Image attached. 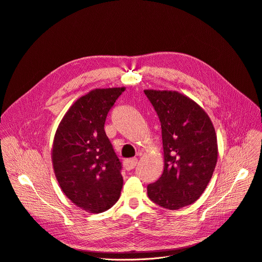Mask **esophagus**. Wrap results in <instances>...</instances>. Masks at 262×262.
<instances>
[{"mask_svg":"<svg viewBox=\"0 0 262 262\" xmlns=\"http://www.w3.org/2000/svg\"><path fill=\"white\" fill-rule=\"evenodd\" d=\"M136 164H137L136 159H129L124 161V167L126 170H131V169H133L136 166Z\"/></svg>","mask_w":262,"mask_h":262,"instance_id":"1","label":"esophagus"}]
</instances>
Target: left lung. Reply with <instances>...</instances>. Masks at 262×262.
<instances>
[{
    "instance_id": "1",
    "label": "left lung",
    "mask_w": 262,
    "mask_h": 262,
    "mask_svg": "<svg viewBox=\"0 0 262 262\" xmlns=\"http://www.w3.org/2000/svg\"><path fill=\"white\" fill-rule=\"evenodd\" d=\"M160 118L164 171L147 186L158 205L177 210L194 203L206 189L218 160L217 135L207 113L177 91L145 90Z\"/></svg>"
}]
</instances>
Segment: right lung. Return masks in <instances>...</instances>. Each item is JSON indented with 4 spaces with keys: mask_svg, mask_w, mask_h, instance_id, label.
<instances>
[{
    "mask_svg": "<svg viewBox=\"0 0 262 262\" xmlns=\"http://www.w3.org/2000/svg\"><path fill=\"white\" fill-rule=\"evenodd\" d=\"M124 91H90L71 105L54 137L52 161L59 186L75 205L89 212L105 211L120 196L121 163L104 132V122Z\"/></svg>",
    "mask_w": 262,
    "mask_h": 262,
    "instance_id": "obj_1",
    "label": "right lung"
}]
</instances>
